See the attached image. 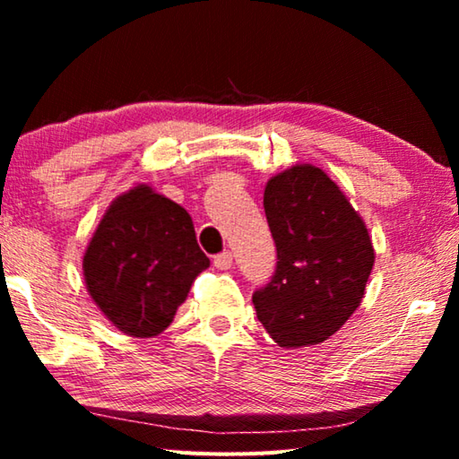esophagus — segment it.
<instances>
[{
  "label": "esophagus",
  "mask_w": 459,
  "mask_h": 459,
  "mask_svg": "<svg viewBox=\"0 0 459 459\" xmlns=\"http://www.w3.org/2000/svg\"><path fill=\"white\" fill-rule=\"evenodd\" d=\"M212 263H214V267H216V269L227 271V269H230V267H232V253L224 251V253H221V255H214Z\"/></svg>",
  "instance_id": "34e87169"
}]
</instances>
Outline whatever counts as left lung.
Listing matches in <instances>:
<instances>
[{
    "instance_id": "left-lung-1",
    "label": "left lung",
    "mask_w": 459,
    "mask_h": 459,
    "mask_svg": "<svg viewBox=\"0 0 459 459\" xmlns=\"http://www.w3.org/2000/svg\"><path fill=\"white\" fill-rule=\"evenodd\" d=\"M263 206L277 267L253 293L259 322L281 348L320 344L364 298L375 265L367 224L338 184L312 164H295L271 178Z\"/></svg>"
}]
</instances>
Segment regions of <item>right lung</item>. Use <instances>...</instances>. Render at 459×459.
<instances>
[{
  "label": "right lung",
  "mask_w": 459,
  "mask_h": 459,
  "mask_svg": "<svg viewBox=\"0 0 459 459\" xmlns=\"http://www.w3.org/2000/svg\"><path fill=\"white\" fill-rule=\"evenodd\" d=\"M208 265L190 214L147 184L111 202L82 257L92 301L135 338L164 332Z\"/></svg>",
  "instance_id": "1"
}]
</instances>
